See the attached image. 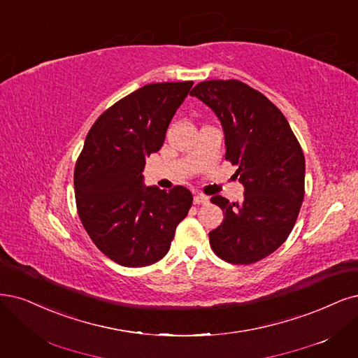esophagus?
I'll return each instance as SVG.
<instances>
[{
    "label": "esophagus",
    "mask_w": 358,
    "mask_h": 358,
    "mask_svg": "<svg viewBox=\"0 0 358 358\" xmlns=\"http://www.w3.org/2000/svg\"><path fill=\"white\" fill-rule=\"evenodd\" d=\"M194 203L195 204H207L208 203V196L204 194H195L194 195Z\"/></svg>",
    "instance_id": "34e87169"
}]
</instances>
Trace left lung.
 <instances>
[{
  "label": "left lung",
  "mask_w": 358,
  "mask_h": 358,
  "mask_svg": "<svg viewBox=\"0 0 358 358\" xmlns=\"http://www.w3.org/2000/svg\"><path fill=\"white\" fill-rule=\"evenodd\" d=\"M191 96L210 108L225 133V158L237 164L241 203L222 195L212 203L224 222L210 231L213 252L236 265L255 264L285 243L305 195V157L281 110L238 80L196 84Z\"/></svg>",
  "instance_id": "left-lung-1"
}]
</instances>
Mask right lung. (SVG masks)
<instances>
[{
    "instance_id": "add662e5",
    "label": "right lung",
    "mask_w": 358,
    "mask_h": 358,
    "mask_svg": "<svg viewBox=\"0 0 358 358\" xmlns=\"http://www.w3.org/2000/svg\"><path fill=\"white\" fill-rule=\"evenodd\" d=\"M192 81L154 83L122 97L96 120L73 171L77 210L103 255L139 268L163 259L192 194L145 187V157L159 151Z\"/></svg>"
}]
</instances>
